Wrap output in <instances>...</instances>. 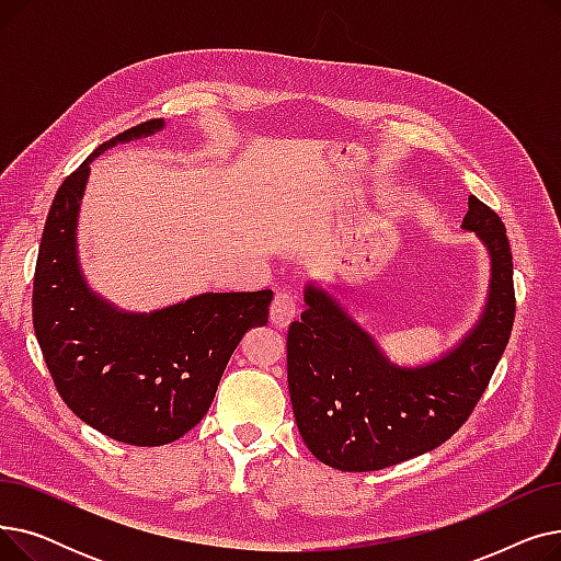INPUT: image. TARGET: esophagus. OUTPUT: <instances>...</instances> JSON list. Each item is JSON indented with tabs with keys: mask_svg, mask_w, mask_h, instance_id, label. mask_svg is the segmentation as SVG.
<instances>
[{
	"mask_svg": "<svg viewBox=\"0 0 561 561\" xmlns=\"http://www.w3.org/2000/svg\"><path fill=\"white\" fill-rule=\"evenodd\" d=\"M296 316H298L296 300L290 298V293L279 290L277 296H275V300H273V305H271V322H273L275 328L284 330V328L290 325L293 320H296Z\"/></svg>",
	"mask_w": 561,
	"mask_h": 561,
	"instance_id": "obj_1",
	"label": "esophagus"
}]
</instances>
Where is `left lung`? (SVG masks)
<instances>
[{
    "label": "left lung",
    "mask_w": 561,
    "mask_h": 561,
    "mask_svg": "<svg viewBox=\"0 0 561 561\" xmlns=\"http://www.w3.org/2000/svg\"><path fill=\"white\" fill-rule=\"evenodd\" d=\"M461 229L491 256L478 322L444 357L423 366L389 362L377 341L316 282L286 336L293 414L311 455L347 473H368L438 448L468 421L507 347L516 298L503 220L476 195Z\"/></svg>",
    "instance_id": "obj_1"
}]
</instances>
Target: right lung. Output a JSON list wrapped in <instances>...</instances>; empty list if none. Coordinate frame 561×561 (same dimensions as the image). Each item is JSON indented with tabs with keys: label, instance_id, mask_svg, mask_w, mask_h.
<instances>
[{
	"label": "right lung",
	"instance_id": "obj_1",
	"mask_svg": "<svg viewBox=\"0 0 561 561\" xmlns=\"http://www.w3.org/2000/svg\"><path fill=\"white\" fill-rule=\"evenodd\" d=\"M147 121L100 145L56 191L34 277V330L58 396L98 432L129 446L172 444L209 411L245 332L268 322L273 290L202 293L152 313H129L85 284L77 220L95 157L152 136Z\"/></svg>",
	"mask_w": 561,
	"mask_h": 561
}]
</instances>
